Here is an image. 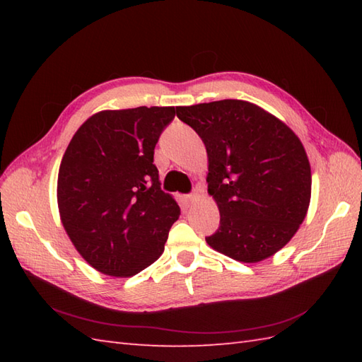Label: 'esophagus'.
<instances>
[{
    "label": "esophagus",
    "instance_id": "34e87169",
    "mask_svg": "<svg viewBox=\"0 0 362 362\" xmlns=\"http://www.w3.org/2000/svg\"><path fill=\"white\" fill-rule=\"evenodd\" d=\"M194 201H196V194H194V193L185 196V202H187V204H193Z\"/></svg>",
    "mask_w": 362,
    "mask_h": 362
}]
</instances>
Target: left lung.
<instances>
[{
  "mask_svg": "<svg viewBox=\"0 0 362 362\" xmlns=\"http://www.w3.org/2000/svg\"><path fill=\"white\" fill-rule=\"evenodd\" d=\"M209 156V194L218 204L210 247L241 263H258L284 247L311 201V166L298 136L261 107L222 99L177 107Z\"/></svg>",
  "mask_w": 362,
  "mask_h": 362,
  "instance_id": "left-lung-1",
  "label": "left lung"
}]
</instances>
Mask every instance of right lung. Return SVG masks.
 Wrapping results in <instances>:
<instances>
[{"mask_svg":"<svg viewBox=\"0 0 362 362\" xmlns=\"http://www.w3.org/2000/svg\"><path fill=\"white\" fill-rule=\"evenodd\" d=\"M175 112H98L64 153L57 177L60 221L76 250L101 274L132 276L165 250L180 209L160 188L153 149Z\"/></svg>","mask_w":362,"mask_h":362,"instance_id":"add662e5","label":"right lung"}]
</instances>
